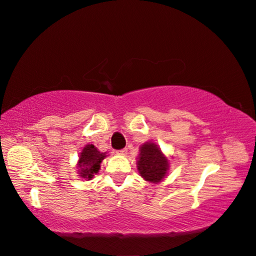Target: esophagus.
<instances>
[{
	"label": "esophagus",
	"instance_id": "1",
	"mask_svg": "<svg viewBox=\"0 0 256 256\" xmlns=\"http://www.w3.org/2000/svg\"><path fill=\"white\" fill-rule=\"evenodd\" d=\"M118 154H122V156H125L128 154V148H124V149H120L118 151Z\"/></svg>",
	"mask_w": 256,
	"mask_h": 256
}]
</instances>
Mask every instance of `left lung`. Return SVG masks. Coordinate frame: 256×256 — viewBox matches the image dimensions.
<instances>
[{
	"mask_svg": "<svg viewBox=\"0 0 256 256\" xmlns=\"http://www.w3.org/2000/svg\"><path fill=\"white\" fill-rule=\"evenodd\" d=\"M138 170L146 180L157 183L166 176L168 159L162 154L157 146L152 142H149L140 148Z\"/></svg>",
	"mask_w": 256,
	"mask_h": 256,
	"instance_id": "obj_1",
	"label": "left lung"
}]
</instances>
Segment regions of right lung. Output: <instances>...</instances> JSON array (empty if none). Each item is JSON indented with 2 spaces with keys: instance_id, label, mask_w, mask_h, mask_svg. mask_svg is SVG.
<instances>
[{
  "instance_id": "add662e5",
  "label": "right lung",
  "mask_w": 256,
  "mask_h": 256,
  "mask_svg": "<svg viewBox=\"0 0 256 256\" xmlns=\"http://www.w3.org/2000/svg\"><path fill=\"white\" fill-rule=\"evenodd\" d=\"M106 157V154L100 152L94 144L86 146L79 157V174L86 180H92L94 175L98 172L100 168L102 159Z\"/></svg>"
}]
</instances>
